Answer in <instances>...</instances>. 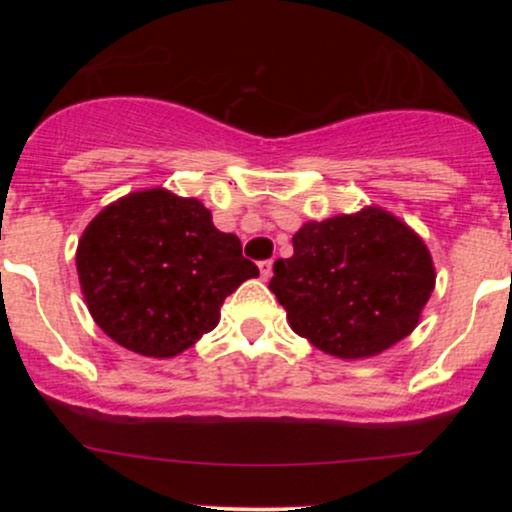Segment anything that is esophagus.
<instances>
[{"label": "esophagus", "mask_w": 512, "mask_h": 512, "mask_svg": "<svg viewBox=\"0 0 512 512\" xmlns=\"http://www.w3.org/2000/svg\"><path fill=\"white\" fill-rule=\"evenodd\" d=\"M260 274H262L264 281H269V276H272V260L260 262Z\"/></svg>", "instance_id": "obj_1"}]
</instances>
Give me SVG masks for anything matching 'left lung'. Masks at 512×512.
Returning a JSON list of instances; mask_svg holds the SVG:
<instances>
[{
    "instance_id": "left-lung-1",
    "label": "left lung",
    "mask_w": 512,
    "mask_h": 512,
    "mask_svg": "<svg viewBox=\"0 0 512 512\" xmlns=\"http://www.w3.org/2000/svg\"><path fill=\"white\" fill-rule=\"evenodd\" d=\"M433 289L426 243L380 207L303 223L293 255L274 262L269 281L291 330L344 361L378 356L409 337Z\"/></svg>"
}]
</instances>
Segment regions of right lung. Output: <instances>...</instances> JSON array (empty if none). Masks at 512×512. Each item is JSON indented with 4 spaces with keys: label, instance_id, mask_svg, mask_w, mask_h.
Masks as SVG:
<instances>
[{
    "label": "right lung",
    "instance_id": "obj_1",
    "mask_svg": "<svg viewBox=\"0 0 512 512\" xmlns=\"http://www.w3.org/2000/svg\"><path fill=\"white\" fill-rule=\"evenodd\" d=\"M76 272L96 325L151 358L190 349L219 325L226 296L260 276L199 199L166 187L108 204L81 233Z\"/></svg>",
    "mask_w": 512,
    "mask_h": 512
}]
</instances>
